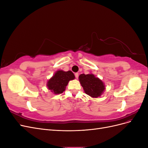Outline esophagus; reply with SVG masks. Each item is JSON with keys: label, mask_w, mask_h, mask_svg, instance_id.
<instances>
[{"label": "esophagus", "mask_w": 148, "mask_h": 148, "mask_svg": "<svg viewBox=\"0 0 148 148\" xmlns=\"http://www.w3.org/2000/svg\"><path fill=\"white\" fill-rule=\"evenodd\" d=\"M75 76L76 78H78V77H79V74H78V73H75Z\"/></svg>", "instance_id": "obj_1"}]
</instances>
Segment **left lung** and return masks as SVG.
I'll return each mask as SVG.
<instances>
[{"label": "left lung", "instance_id": "left-lung-1", "mask_svg": "<svg viewBox=\"0 0 148 148\" xmlns=\"http://www.w3.org/2000/svg\"><path fill=\"white\" fill-rule=\"evenodd\" d=\"M79 81L86 95L92 97H97L101 95L105 89L104 83L92 74H81Z\"/></svg>", "mask_w": 148, "mask_h": 148}]
</instances>
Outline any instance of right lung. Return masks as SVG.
<instances>
[{"label":"right lung","mask_w":148,"mask_h":148,"mask_svg":"<svg viewBox=\"0 0 148 148\" xmlns=\"http://www.w3.org/2000/svg\"><path fill=\"white\" fill-rule=\"evenodd\" d=\"M74 78L75 75L71 71L59 70L49 80L47 86L54 94H61L65 90V87L70 80Z\"/></svg>","instance_id":"add662e5"}]
</instances>
